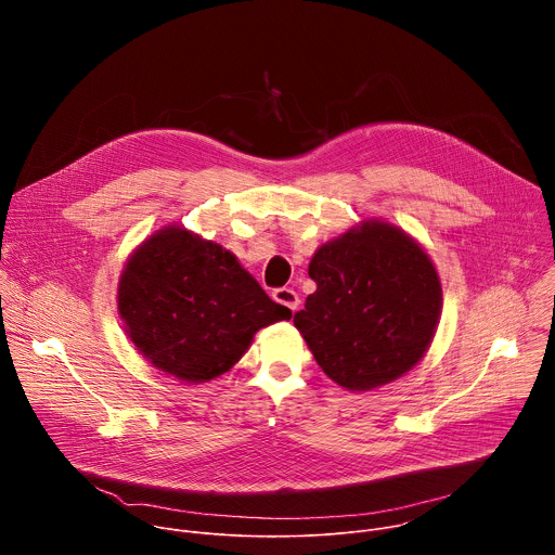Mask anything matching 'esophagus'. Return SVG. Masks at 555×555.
Returning a JSON list of instances; mask_svg holds the SVG:
<instances>
[{"label":"esophagus","instance_id":"1","mask_svg":"<svg viewBox=\"0 0 555 555\" xmlns=\"http://www.w3.org/2000/svg\"><path fill=\"white\" fill-rule=\"evenodd\" d=\"M272 296H274V300L281 302L283 307H287V309H292V311L298 309L300 298H298V294H296L292 287H279V289H274Z\"/></svg>","mask_w":555,"mask_h":555}]
</instances>
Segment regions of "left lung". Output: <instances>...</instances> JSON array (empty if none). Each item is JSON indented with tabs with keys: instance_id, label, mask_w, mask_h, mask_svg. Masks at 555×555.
<instances>
[{
	"instance_id": "8db88e82",
	"label": "left lung",
	"mask_w": 555,
	"mask_h": 555,
	"mask_svg": "<svg viewBox=\"0 0 555 555\" xmlns=\"http://www.w3.org/2000/svg\"><path fill=\"white\" fill-rule=\"evenodd\" d=\"M309 276L315 292L294 325L336 384L371 390L426 356L441 315V281L400 225L360 221L313 253Z\"/></svg>"
}]
</instances>
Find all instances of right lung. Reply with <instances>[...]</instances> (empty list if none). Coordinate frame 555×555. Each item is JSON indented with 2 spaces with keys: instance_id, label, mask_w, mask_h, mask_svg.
<instances>
[{
  "instance_id": "obj_1",
  "label": "right lung",
  "mask_w": 555,
  "mask_h": 555,
  "mask_svg": "<svg viewBox=\"0 0 555 555\" xmlns=\"http://www.w3.org/2000/svg\"><path fill=\"white\" fill-rule=\"evenodd\" d=\"M118 313L135 351L186 384L223 375L259 330L292 319L230 250L182 225H163L129 255Z\"/></svg>"
}]
</instances>
